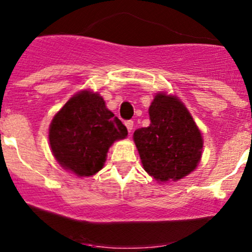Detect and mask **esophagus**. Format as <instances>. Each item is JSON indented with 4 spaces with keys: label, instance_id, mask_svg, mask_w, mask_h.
I'll return each mask as SVG.
<instances>
[{
    "label": "esophagus",
    "instance_id": "34e87169",
    "mask_svg": "<svg viewBox=\"0 0 252 252\" xmlns=\"http://www.w3.org/2000/svg\"><path fill=\"white\" fill-rule=\"evenodd\" d=\"M124 124H126V126L128 128V131L131 132L132 128H134V122H132V121H126Z\"/></svg>",
    "mask_w": 252,
    "mask_h": 252
}]
</instances>
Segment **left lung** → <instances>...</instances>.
I'll return each mask as SVG.
<instances>
[{"label":"left lung","mask_w":252,"mask_h":252,"mask_svg":"<svg viewBox=\"0 0 252 252\" xmlns=\"http://www.w3.org/2000/svg\"><path fill=\"white\" fill-rule=\"evenodd\" d=\"M150 124L135 130L134 142L144 170L158 182L178 181L200 162L201 132L184 103L160 92L149 106Z\"/></svg>","instance_id":"left-lung-1"}]
</instances>
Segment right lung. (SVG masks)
I'll return each mask as SVG.
<instances>
[{
    "mask_svg": "<svg viewBox=\"0 0 252 252\" xmlns=\"http://www.w3.org/2000/svg\"><path fill=\"white\" fill-rule=\"evenodd\" d=\"M128 130L105 106L97 92L84 90L67 100L50 126V146L63 168L78 176H91L103 168L115 141Z\"/></svg>",
    "mask_w": 252,
    "mask_h": 252,
    "instance_id": "right-lung-1",
    "label": "right lung"
}]
</instances>
